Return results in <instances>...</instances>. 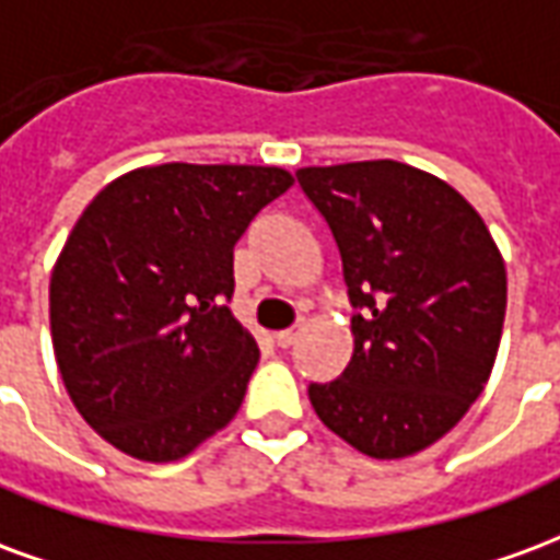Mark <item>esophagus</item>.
<instances>
[{
    "mask_svg": "<svg viewBox=\"0 0 560 560\" xmlns=\"http://www.w3.org/2000/svg\"><path fill=\"white\" fill-rule=\"evenodd\" d=\"M300 332H303V327H291V329H279L276 336H272V341L279 345V348H291L293 341L300 339Z\"/></svg>",
    "mask_w": 560,
    "mask_h": 560,
    "instance_id": "esophagus-1",
    "label": "esophagus"
}]
</instances>
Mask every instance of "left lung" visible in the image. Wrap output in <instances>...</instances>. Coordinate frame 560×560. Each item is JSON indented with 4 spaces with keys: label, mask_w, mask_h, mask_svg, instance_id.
Instances as JSON below:
<instances>
[{
    "label": "left lung",
    "mask_w": 560,
    "mask_h": 560,
    "mask_svg": "<svg viewBox=\"0 0 560 560\" xmlns=\"http://www.w3.org/2000/svg\"><path fill=\"white\" fill-rule=\"evenodd\" d=\"M327 219L357 315L353 353L312 408L372 458H405L456 425L492 375L506 269L480 212L401 161L300 167Z\"/></svg>",
    "instance_id": "obj_1"
}]
</instances>
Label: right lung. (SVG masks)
Listing matches in <instances>:
<instances>
[{
  "mask_svg": "<svg viewBox=\"0 0 560 560\" xmlns=\"http://www.w3.org/2000/svg\"><path fill=\"white\" fill-rule=\"evenodd\" d=\"M284 167L155 164L104 185L50 276V336L80 417L140 462H176L243 405L260 351L231 315L233 245Z\"/></svg>",
  "mask_w": 560,
  "mask_h": 560,
  "instance_id": "add662e5",
  "label": "right lung"
}]
</instances>
